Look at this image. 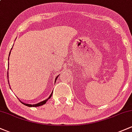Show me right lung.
<instances>
[{"label": "right lung", "instance_id": "add662e5", "mask_svg": "<svg viewBox=\"0 0 132 132\" xmlns=\"http://www.w3.org/2000/svg\"><path fill=\"white\" fill-rule=\"evenodd\" d=\"M11 49V50H12ZM10 53H9V56H10ZM7 74H8V72H7ZM60 76V75H59ZM57 76L56 77V78H55V81H54V82H56V80H57V78H58V76ZM52 94H53V92H51V94L50 95V96H49V97L48 98V99H45V101H42V102H39V103H38V104H27V103H25V102H22V101H21V102L23 104H24V105H26V106H28V107H38V106H41V105H43V104H45V103H46L47 101H48V100L49 99H50L51 98V97L52 96Z\"/></svg>", "mask_w": 132, "mask_h": 132}]
</instances>
